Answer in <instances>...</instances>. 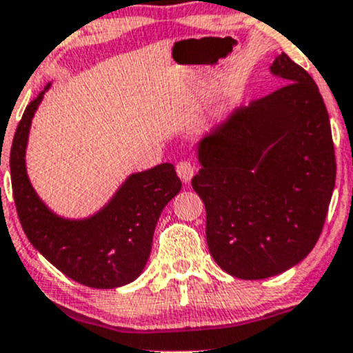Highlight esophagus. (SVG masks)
<instances>
[{
    "label": "esophagus",
    "mask_w": 353,
    "mask_h": 353,
    "mask_svg": "<svg viewBox=\"0 0 353 353\" xmlns=\"http://www.w3.org/2000/svg\"><path fill=\"white\" fill-rule=\"evenodd\" d=\"M176 170H177V176L181 177V181H183L184 184H189L191 183L192 176H194L196 168L189 161H181L179 164L176 165Z\"/></svg>",
    "instance_id": "esophagus-1"
}]
</instances>
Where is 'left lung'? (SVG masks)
Masks as SVG:
<instances>
[{"label": "left lung", "instance_id": "1", "mask_svg": "<svg viewBox=\"0 0 353 353\" xmlns=\"http://www.w3.org/2000/svg\"><path fill=\"white\" fill-rule=\"evenodd\" d=\"M270 73L288 85L218 123L197 144L201 169L192 177L211 256L241 280L276 276L307 258L335 188L319 87L286 53Z\"/></svg>", "mask_w": 353, "mask_h": 353}]
</instances>
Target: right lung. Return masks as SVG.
<instances>
[{
	"instance_id": "1",
	"label": "right lung",
	"mask_w": 353,
	"mask_h": 353,
	"mask_svg": "<svg viewBox=\"0 0 353 353\" xmlns=\"http://www.w3.org/2000/svg\"><path fill=\"white\" fill-rule=\"evenodd\" d=\"M50 87L26 107L11 145V184L23 231L34 250L77 283L100 290L132 283L147 265L162 209L183 184L174 165L165 162L130 174L105 206L87 218H65L52 211L26 172L32 120Z\"/></svg>"
}]
</instances>
